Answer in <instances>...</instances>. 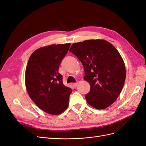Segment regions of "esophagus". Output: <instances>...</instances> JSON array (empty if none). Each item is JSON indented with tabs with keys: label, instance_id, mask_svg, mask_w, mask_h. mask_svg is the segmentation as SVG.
<instances>
[{
	"label": "esophagus",
	"instance_id": "34e87169",
	"mask_svg": "<svg viewBox=\"0 0 146 146\" xmlns=\"http://www.w3.org/2000/svg\"><path fill=\"white\" fill-rule=\"evenodd\" d=\"M73 86L74 88H76L78 86V83H73Z\"/></svg>",
	"mask_w": 146,
	"mask_h": 146
}]
</instances>
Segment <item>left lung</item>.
Segmentation results:
<instances>
[{
	"mask_svg": "<svg viewBox=\"0 0 146 146\" xmlns=\"http://www.w3.org/2000/svg\"><path fill=\"white\" fill-rule=\"evenodd\" d=\"M69 51L81 61L91 90L87 102L98 110L110 107L121 92L126 78L124 61L114 46L104 39L75 42Z\"/></svg>",
	"mask_w": 146,
	"mask_h": 146,
	"instance_id": "8db88e82",
	"label": "left lung"
}]
</instances>
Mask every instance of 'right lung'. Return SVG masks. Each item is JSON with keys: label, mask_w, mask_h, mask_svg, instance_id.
<instances>
[{"label": "right lung", "mask_w": 146, "mask_h": 146, "mask_svg": "<svg viewBox=\"0 0 146 146\" xmlns=\"http://www.w3.org/2000/svg\"><path fill=\"white\" fill-rule=\"evenodd\" d=\"M70 46L66 43L39 48L31 55L26 67L29 96L39 108L52 115L62 113L69 105L72 90L63 85L58 69Z\"/></svg>", "instance_id": "right-lung-1"}]
</instances>
